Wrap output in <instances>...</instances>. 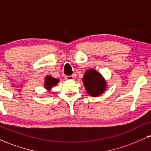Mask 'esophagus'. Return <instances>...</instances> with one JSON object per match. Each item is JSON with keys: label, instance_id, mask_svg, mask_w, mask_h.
<instances>
[{"label": "esophagus", "instance_id": "esophagus-1", "mask_svg": "<svg viewBox=\"0 0 151 151\" xmlns=\"http://www.w3.org/2000/svg\"><path fill=\"white\" fill-rule=\"evenodd\" d=\"M65 79L66 80H73L74 79V76L70 75V76H65Z\"/></svg>", "mask_w": 151, "mask_h": 151}]
</instances>
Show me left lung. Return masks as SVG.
<instances>
[{"label":"left lung","instance_id":"left-lung-1","mask_svg":"<svg viewBox=\"0 0 151 151\" xmlns=\"http://www.w3.org/2000/svg\"><path fill=\"white\" fill-rule=\"evenodd\" d=\"M83 83L86 92L91 96L96 97L102 94L106 89V82L102 75L95 70L90 69L84 74Z\"/></svg>","mask_w":151,"mask_h":151}]
</instances>
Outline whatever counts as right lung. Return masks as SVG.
Returning a JSON list of instances; mask_svg holds the SVG:
<instances>
[{
    "label": "right lung",
    "mask_w": 151,
    "mask_h": 151,
    "mask_svg": "<svg viewBox=\"0 0 151 151\" xmlns=\"http://www.w3.org/2000/svg\"><path fill=\"white\" fill-rule=\"evenodd\" d=\"M58 82V79H55V78L51 77L50 75H47L45 77V88L47 90H48V91H50V90L52 88V86L56 85Z\"/></svg>",
    "instance_id": "add662e5"
}]
</instances>
